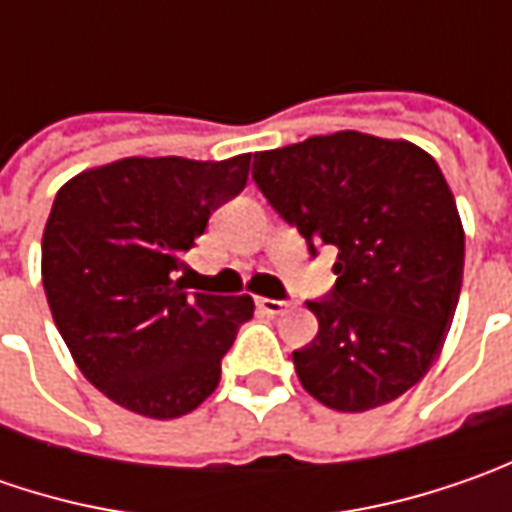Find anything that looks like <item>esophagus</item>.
I'll use <instances>...</instances> for the list:
<instances>
[{
    "label": "esophagus",
    "mask_w": 512,
    "mask_h": 512,
    "mask_svg": "<svg viewBox=\"0 0 512 512\" xmlns=\"http://www.w3.org/2000/svg\"><path fill=\"white\" fill-rule=\"evenodd\" d=\"M256 307L262 313H267V316H279L287 307V302H282V299H256Z\"/></svg>",
    "instance_id": "obj_1"
}]
</instances>
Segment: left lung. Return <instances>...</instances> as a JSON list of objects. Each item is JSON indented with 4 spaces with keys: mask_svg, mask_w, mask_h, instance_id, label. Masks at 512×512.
<instances>
[{
    "mask_svg": "<svg viewBox=\"0 0 512 512\" xmlns=\"http://www.w3.org/2000/svg\"><path fill=\"white\" fill-rule=\"evenodd\" d=\"M253 182L336 285L310 299L319 333L293 350L313 399L362 413L399 399L436 362L459 305L464 230L436 159L356 130L253 156Z\"/></svg>",
    "mask_w": 512,
    "mask_h": 512,
    "instance_id": "1",
    "label": "left lung"
}]
</instances>
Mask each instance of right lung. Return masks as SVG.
Here are the masks:
<instances>
[{"label": "right lung", "mask_w": 512, "mask_h": 512, "mask_svg": "<svg viewBox=\"0 0 512 512\" xmlns=\"http://www.w3.org/2000/svg\"><path fill=\"white\" fill-rule=\"evenodd\" d=\"M247 168L250 153L225 162L133 156L56 193L42 285L73 362L110 402L176 419L216 390L253 299L187 293L173 273L210 213L242 193Z\"/></svg>", "instance_id": "obj_1"}]
</instances>
